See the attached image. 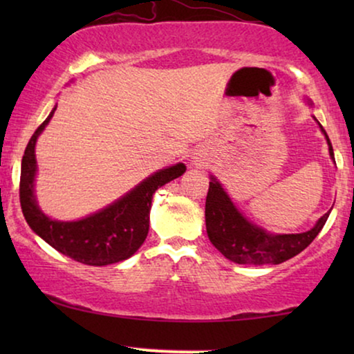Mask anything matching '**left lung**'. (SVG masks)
Masks as SVG:
<instances>
[{
  "mask_svg": "<svg viewBox=\"0 0 354 354\" xmlns=\"http://www.w3.org/2000/svg\"><path fill=\"white\" fill-rule=\"evenodd\" d=\"M321 130L326 135L328 153L333 158L332 143L322 125ZM328 214H330V211L326 212L311 230L303 232V234H268V232L246 221L236 211V207L232 205L230 198L227 196L221 183L216 182V178L209 182L205 209L206 232L211 243L227 259L234 261L236 264L248 266L280 264L299 254L319 235V232L327 222Z\"/></svg>",
  "mask_w": 354,
  "mask_h": 354,
  "instance_id": "1",
  "label": "left lung"
}]
</instances>
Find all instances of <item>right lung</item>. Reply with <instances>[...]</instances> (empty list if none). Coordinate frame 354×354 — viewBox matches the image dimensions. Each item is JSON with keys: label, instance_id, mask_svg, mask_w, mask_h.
<instances>
[{"label": "right lung", "instance_id": "1", "mask_svg": "<svg viewBox=\"0 0 354 354\" xmlns=\"http://www.w3.org/2000/svg\"><path fill=\"white\" fill-rule=\"evenodd\" d=\"M55 111L56 108L32 135L22 156L19 198L24 217L30 229L46 243L82 264L108 266L127 259L143 245L148 235L153 193L167 182L180 177L187 169L185 164L178 162L153 174L124 198L85 219L75 222L50 219L37 206L33 178L37 172V138L50 122Z\"/></svg>", "mask_w": 354, "mask_h": 354}]
</instances>
